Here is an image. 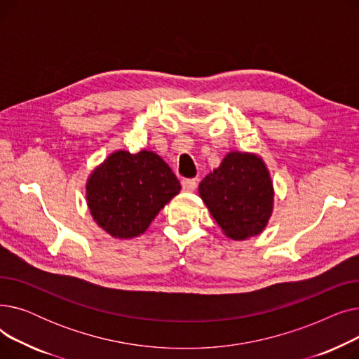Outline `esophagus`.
<instances>
[{
  "instance_id": "obj_1",
  "label": "esophagus",
  "mask_w": 359,
  "mask_h": 359,
  "mask_svg": "<svg viewBox=\"0 0 359 359\" xmlns=\"http://www.w3.org/2000/svg\"><path fill=\"white\" fill-rule=\"evenodd\" d=\"M182 189L184 192H192L196 189V180L195 179H183L182 180Z\"/></svg>"
}]
</instances>
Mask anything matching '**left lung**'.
<instances>
[{
	"label": "left lung",
	"instance_id": "obj_1",
	"mask_svg": "<svg viewBox=\"0 0 359 359\" xmlns=\"http://www.w3.org/2000/svg\"><path fill=\"white\" fill-rule=\"evenodd\" d=\"M221 231L233 240L259 236L273 212V182L263 158L255 153L230 151L199 184Z\"/></svg>",
	"mask_w": 359,
	"mask_h": 359
}]
</instances>
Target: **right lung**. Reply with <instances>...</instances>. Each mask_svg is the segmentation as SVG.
Instances as JSON below:
<instances>
[{
  "label": "right lung",
  "instance_id": "right-lung-1",
  "mask_svg": "<svg viewBox=\"0 0 359 359\" xmlns=\"http://www.w3.org/2000/svg\"><path fill=\"white\" fill-rule=\"evenodd\" d=\"M180 192L172 168L154 151H115L94 167L86 183L93 219L113 238L129 240L147 231L151 221Z\"/></svg>",
  "mask_w": 359,
  "mask_h": 359
}]
</instances>
